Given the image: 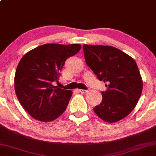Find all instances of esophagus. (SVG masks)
Wrapping results in <instances>:
<instances>
[{
  "instance_id": "obj_1",
  "label": "esophagus",
  "mask_w": 156,
  "mask_h": 156,
  "mask_svg": "<svg viewBox=\"0 0 156 156\" xmlns=\"http://www.w3.org/2000/svg\"><path fill=\"white\" fill-rule=\"evenodd\" d=\"M79 91H80L81 93L82 94H86L88 92V90H84V89H79Z\"/></svg>"
}]
</instances>
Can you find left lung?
Masks as SVG:
<instances>
[{
	"label": "left lung",
	"instance_id": "8db88e82",
	"mask_svg": "<svg viewBox=\"0 0 156 156\" xmlns=\"http://www.w3.org/2000/svg\"><path fill=\"white\" fill-rule=\"evenodd\" d=\"M86 63L100 81L107 83L103 99L94 111L107 122L127 116L141 95L143 82L134 60L118 48L109 46H83Z\"/></svg>",
	"mask_w": 156,
	"mask_h": 156
}]
</instances>
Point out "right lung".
<instances>
[{"instance_id":"obj_1","label":"right lung","mask_w":156,"mask_h":156,"mask_svg":"<svg viewBox=\"0 0 156 156\" xmlns=\"http://www.w3.org/2000/svg\"><path fill=\"white\" fill-rule=\"evenodd\" d=\"M80 49L77 44H46L29 51L20 60L15 75V93L33 118L51 122L65 112L73 92L53 82H58L65 60Z\"/></svg>"}]
</instances>
